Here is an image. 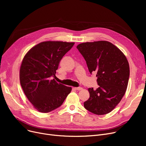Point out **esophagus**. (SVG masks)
I'll return each mask as SVG.
<instances>
[{
	"mask_svg": "<svg viewBox=\"0 0 146 146\" xmlns=\"http://www.w3.org/2000/svg\"><path fill=\"white\" fill-rule=\"evenodd\" d=\"M74 89L77 90H81L83 88L81 87H78V88H74Z\"/></svg>",
	"mask_w": 146,
	"mask_h": 146,
	"instance_id": "34e87169",
	"label": "esophagus"
}]
</instances>
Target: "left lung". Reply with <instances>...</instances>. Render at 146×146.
I'll return each mask as SVG.
<instances>
[{
    "mask_svg": "<svg viewBox=\"0 0 146 146\" xmlns=\"http://www.w3.org/2000/svg\"><path fill=\"white\" fill-rule=\"evenodd\" d=\"M77 48L85 58L90 74L96 73L99 85L96 90L88 89L90 97L84 102V107L94 114L108 113L126 92L129 76L127 59L115 45L106 41L82 43Z\"/></svg>",
    "mask_w": 146,
    "mask_h": 146,
    "instance_id": "1",
    "label": "left lung"
}]
</instances>
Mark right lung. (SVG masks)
Wrapping results in <instances>:
<instances>
[{
    "instance_id": "add662e5",
    "label": "right lung",
    "mask_w": 146,
    "mask_h": 146,
    "mask_svg": "<svg viewBox=\"0 0 146 146\" xmlns=\"http://www.w3.org/2000/svg\"><path fill=\"white\" fill-rule=\"evenodd\" d=\"M74 42L45 41L34 46L25 56L20 68V83L29 102L39 112L47 113L63 104L71 87L58 83L56 76L60 60Z\"/></svg>"
}]
</instances>
